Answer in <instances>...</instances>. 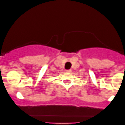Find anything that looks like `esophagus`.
Instances as JSON below:
<instances>
[{"instance_id":"34e87169","label":"esophagus","mask_w":125,"mask_h":125,"mask_svg":"<svg viewBox=\"0 0 125 125\" xmlns=\"http://www.w3.org/2000/svg\"><path fill=\"white\" fill-rule=\"evenodd\" d=\"M66 72H67V73H71V70H66Z\"/></svg>"}]
</instances>
